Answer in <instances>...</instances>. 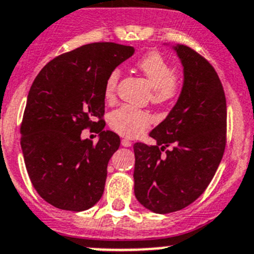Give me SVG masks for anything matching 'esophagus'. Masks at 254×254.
<instances>
[{"mask_svg": "<svg viewBox=\"0 0 254 254\" xmlns=\"http://www.w3.org/2000/svg\"><path fill=\"white\" fill-rule=\"evenodd\" d=\"M122 146H125V147H131L132 142H131V141H129V139L123 138V139H122Z\"/></svg>", "mask_w": 254, "mask_h": 254, "instance_id": "obj_1", "label": "esophagus"}]
</instances>
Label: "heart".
<instances>
[{"label": "heart", "mask_w": 254, "mask_h": 254, "mask_svg": "<svg viewBox=\"0 0 254 254\" xmlns=\"http://www.w3.org/2000/svg\"><path fill=\"white\" fill-rule=\"evenodd\" d=\"M137 68L145 75L152 87L151 101L156 106H165L175 101L183 89V80L164 57L159 53H150L137 62ZM121 78L120 69H113L108 74L104 84V98L112 101L115 98L116 89ZM109 126L113 131L126 137H136L145 131L152 122L148 112L122 106L113 111L108 118Z\"/></svg>", "instance_id": "1"}]
</instances>
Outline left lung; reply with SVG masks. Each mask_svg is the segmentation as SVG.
Masks as SVG:
<instances>
[{"mask_svg": "<svg viewBox=\"0 0 254 254\" xmlns=\"http://www.w3.org/2000/svg\"><path fill=\"white\" fill-rule=\"evenodd\" d=\"M174 49L184 66L180 97L150 132L157 143L133 145L134 195L159 214L181 210L205 191L227 143V102L217 71L189 46Z\"/></svg>", "mask_w": 254, "mask_h": 254, "instance_id": "8db88e82", "label": "left lung"}]
</instances>
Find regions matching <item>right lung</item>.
Masks as SVG:
<instances>
[{
  "instance_id": "1",
  "label": "right lung",
  "mask_w": 254,
  "mask_h": 254,
  "mask_svg": "<svg viewBox=\"0 0 254 254\" xmlns=\"http://www.w3.org/2000/svg\"><path fill=\"white\" fill-rule=\"evenodd\" d=\"M132 46L83 45L49 62L35 78L21 123V148L37 194L55 208L83 211L102 197L120 136L104 131V84ZM95 128L97 144L81 139Z\"/></svg>"
}]
</instances>
